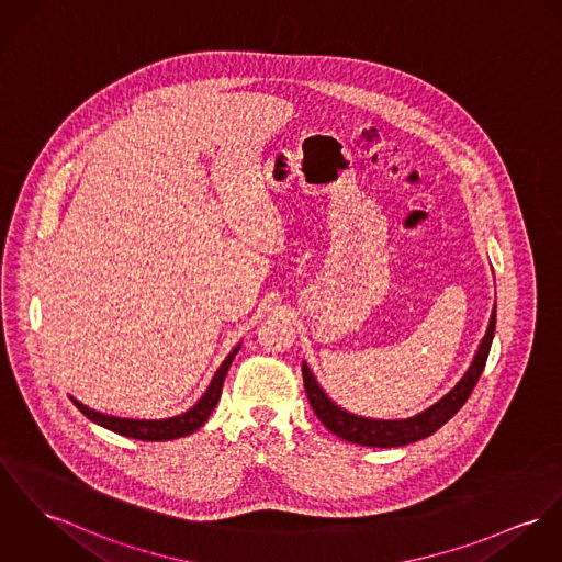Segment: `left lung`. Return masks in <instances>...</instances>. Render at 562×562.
I'll use <instances>...</instances> for the list:
<instances>
[{"label":"left lung","mask_w":562,"mask_h":562,"mask_svg":"<svg viewBox=\"0 0 562 562\" xmlns=\"http://www.w3.org/2000/svg\"><path fill=\"white\" fill-rule=\"evenodd\" d=\"M496 333V305L492 308V317L487 324V330L476 348V355L472 358L470 367L461 375L460 382L442 395L436 404L429 408L408 416V418H369V416H358L348 409L337 406L328 393L319 386L315 380L311 367L303 360V380H305L306 397L317 418L324 423L326 429H330L335 436L352 442V445H362V447H378V449H389V447H404L409 442L423 440L438 431L458 409L465 404L470 397L474 384L479 382L483 367L490 357L492 339Z\"/></svg>","instance_id":"1"}]
</instances>
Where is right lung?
Instances as JSON below:
<instances>
[{"instance_id": "obj_1", "label": "right lung", "mask_w": 562, "mask_h": 562, "mask_svg": "<svg viewBox=\"0 0 562 562\" xmlns=\"http://www.w3.org/2000/svg\"><path fill=\"white\" fill-rule=\"evenodd\" d=\"M243 344H238L227 358L221 362V367L214 371L204 395L184 412L176 414V416H167V418H122V416H111V414H102L99 409L88 408L81 402H77L75 397H70V402L81 409L92 423L101 425L109 431H115L120 436L126 438H135V440H148V442H162V440H173V438H184L193 431H198L207 416L212 414V409L216 408L218 400H221V391H223V382L225 375L229 371V364L234 357L238 355Z\"/></svg>"}]
</instances>
